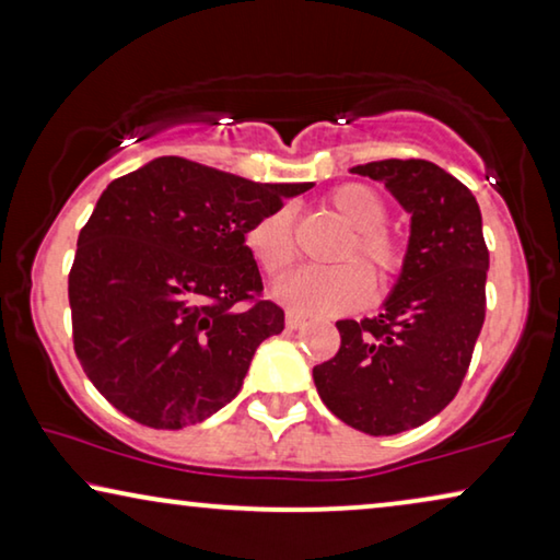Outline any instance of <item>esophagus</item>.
Returning <instances> with one entry per match:
<instances>
[{
    "mask_svg": "<svg viewBox=\"0 0 560 560\" xmlns=\"http://www.w3.org/2000/svg\"><path fill=\"white\" fill-rule=\"evenodd\" d=\"M304 317L302 314H296V312H287V327L289 329H299V327H304Z\"/></svg>",
    "mask_w": 560,
    "mask_h": 560,
    "instance_id": "34e87169",
    "label": "esophagus"
}]
</instances>
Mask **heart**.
Here are the masks:
<instances>
[{
    "label": "heart",
    "mask_w": 560,
    "mask_h": 560,
    "mask_svg": "<svg viewBox=\"0 0 560 560\" xmlns=\"http://www.w3.org/2000/svg\"><path fill=\"white\" fill-rule=\"evenodd\" d=\"M327 205L350 228L340 261L360 257L369 266L375 283H388L404 261L400 241L385 231V200L370 185L348 183L327 195ZM246 248L258 269L279 277L294 261V235H291V210L279 208L266 212L248 225ZM368 270V271H369ZM366 271V272H368ZM354 262L335 269H299L273 287V299L296 314H340L358 310L373 291L370 275Z\"/></svg>",
    "instance_id": "obj_1"
}]
</instances>
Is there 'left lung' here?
<instances>
[{"instance_id":"obj_1","label":"left lung","mask_w":560,"mask_h":560,"mask_svg":"<svg viewBox=\"0 0 560 560\" xmlns=\"http://www.w3.org/2000/svg\"><path fill=\"white\" fill-rule=\"evenodd\" d=\"M350 172L383 183L411 215L404 266L381 314L340 319L342 345L312 370L337 419L370 436L416 429L452 404L485 322L490 250L469 187L427 160Z\"/></svg>"}]
</instances>
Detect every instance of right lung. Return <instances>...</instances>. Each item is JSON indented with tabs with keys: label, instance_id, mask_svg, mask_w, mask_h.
<instances>
[{
	"label": "right lung",
	"instance_id": "right-lung-1",
	"mask_svg": "<svg viewBox=\"0 0 560 560\" xmlns=\"http://www.w3.org/2000/svg\"><path fill=\"white\" fill-rule=\"evenodd\" d=\"M310 187L183 156L106 187L78 235L68 299L75 355L108 404L144 427L183 429L238 396L258 345L283 329L281 306L256 299L246 231Z\"/></svg>",
	"mask_w": 560,
	"mask_h": 560
}]
</instances>
